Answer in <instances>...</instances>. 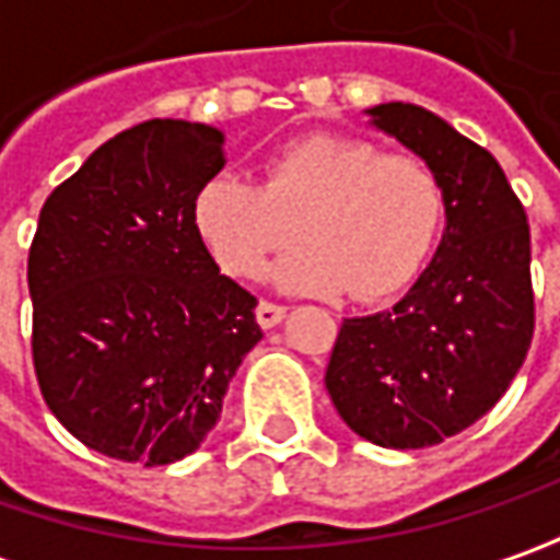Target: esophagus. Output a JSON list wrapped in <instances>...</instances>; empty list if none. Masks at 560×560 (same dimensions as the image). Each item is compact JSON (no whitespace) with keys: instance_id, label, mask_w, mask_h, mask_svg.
I'll list each match as a JSON object with an SVG mask.
<instances>
[{"instance_id":"34e87169","label":"esophagus","mask_w":560,"mask_h":560,"mask_svg":"<svg viewBox=\"0 0 560 560\" xmlns=\"http://www.w3.org/2000/svg\"><path fill=\"white\" fill-rule=\"evenodd\" d=\"M283 314H287V308H283V305L261 299V302H258V308H255V320H258V324L268 330V327H277V324L283 320Z\"/></svg>"}]
</instances>
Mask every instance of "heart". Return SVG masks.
I'll list each match as a JSON object with an SVG mask.
<instances>
[{
  "instance_id": "heart-1",
  "label": "heart",
  "mask_w": 560,
  "mask_h": 560,
  "mask_svg": "<svg viewBox=\"0 0 560 560\" xmlns=\"http://www.w3.org/2000/svg\"><path fill=\"white\" fill-rule=\"evenodd\" d=\"M442 224L445 189L430 164L339 133L277 149L261 186L221 174L196 196V230L224 273L261 277L302 233L308 246L292 252L277 280L287 290H346L358 302L411 287Z\"/></svg>"
}]
</instances>
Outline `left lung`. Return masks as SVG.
<instances>
[{"mask_svg": "<svg viewBox=\"0 0 560 560\" xmlns=\"http://www.w3.org/2000/svg\"><path fill=\"white\" fill-rule=\"evenodd\" d=\"M371 118L440 174L445 233L401 302L342 320L324 383L358 436L427 448L483 418L527 358V211L483 145L433 112L386 102Z\"/></svg>", "mask_w": 560, "mask_h": 560, "instance_id": "1", "label": "left lung"}]
</instances>
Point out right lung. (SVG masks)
<instances>
[{"label": "right lung", "instance_id": "right-lung-1", "mask_svg": "<svg viewBox=\"0 0 560 560\" xmlns=\"http://www.w3.org/2000/svg\"><path fill=\"white\" fill-rule=\"evenodd\" d=\"M221 142L205 124L142 120L39 211L33 371L49 411L98 455L162 467L196 452L261 339L258 299L221 273L196 230Z\"/></svg>", "mask_w": 560, "mask_h": 560}]
</instances>
